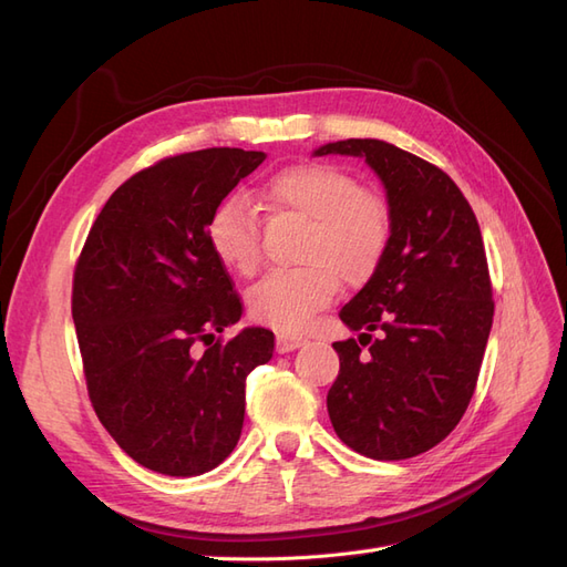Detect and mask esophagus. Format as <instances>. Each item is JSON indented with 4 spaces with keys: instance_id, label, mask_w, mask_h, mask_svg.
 Listing matches in <instances>:
<instances>
[{
    "instance_id": "34e87169",
    "label": "esophagus",
    "mask_w": 567,
    "mask_h": 567,
    "mask_svg": "<svg viewBox=\"0 0 567 567\" xmlns=\"http://www.w3.org/2000/svg\"><path fill=\"white\" fill-rule=\"evenodd\" d=\"M305 346L302 338H296V336H286V333H277V352L284 354V352H293L298 348Z\"/></svg>"
}]
</instances>
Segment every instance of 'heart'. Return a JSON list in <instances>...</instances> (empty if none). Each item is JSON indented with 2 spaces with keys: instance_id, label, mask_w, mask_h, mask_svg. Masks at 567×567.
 <instances>
[{
  "instance_id": "b5f03b06",
  "label": "heart",
  "mask_w": 567,
  "mask_h": 567,
  "mask_svg": "<svg viewBox=\"0 0 567 567\" xmlns=\"http://www.w3.org/2000/svg\"><path fill=\"white\" fill-rule=\"evenodd\" d=\"M257 198L269 210L310 219L300 252L305 265L274 269L248 290L257 321L298 333L333 302L340 279L359 286L379 269L390 241L388 205L329 163L284 167L257 188ZM208 244L221 265L250 277L260 265L257 215L236 200L219 205L208 221Z\"/></svg>"
}]
</instances>
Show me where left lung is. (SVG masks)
I'll return each instance as SVG.
<instances>
[{"mask_svg": "<svg viewBox=\"0 0 567 567\" xmlns=\"http://www.w3.org/2000/svg\"><path fill=\"white\" fill-rule=\"evenodd\" d=\"M312 156L364 158L390 213L379 269L340 310V321L362 333L333 342L340 371L326 398L333 431L369 458H411L447 437L473 398L494 317L483 236L458 186L414 153L346 140Z\"/></svg>", "mask_w": 567, "mask_h": 567, "instance_id": "obj_1", "label": "left lung"}]
</instances>
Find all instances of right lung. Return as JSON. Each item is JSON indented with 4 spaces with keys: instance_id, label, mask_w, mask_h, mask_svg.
<instances>
[{
    "instance_id": "right-lung-1",
    "label": "right lung",
    "mask_w": 567,
    "mask_h": 567,
    "mask_svg": "<svg viewBox=\"0 0 567 567\" xmlns=\"http://www.w3.org/2000/svg\"><path fill=\"white\" fill-rule=\"evenodd\" d=\"M265 158L203 148L146 167L115 188L82 248L73 321L90 400L148 471L217 468L241 437L248 373L271 359L262 326L215 340L244 310L208 244L219 203Z\"/></svg>"
}]
</instances>
